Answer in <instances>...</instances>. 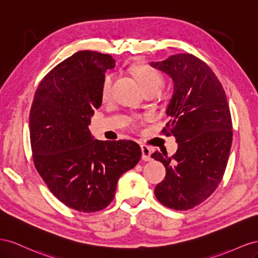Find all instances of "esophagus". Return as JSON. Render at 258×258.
<instances>
[{
	"label": "esophagus",
	"instance_id": "1",
	"mask_svg": "<svg viewBox=\"0 0 258 258\" xmlns=\"http://www.w3.org/2000/svg\"><path fill=\"white\" fill-rule=\"evenodd\" d=\"M141 149H142L143 160L144 161H150L151 160V149L149 148V147L146 146V145H142Z\"/></svg>",
	"mask_w": 258,
	"mask_h": 258
}]
</instances>
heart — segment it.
Here are the masks:
<instances>
[{
	"instance_id": "obj_1",
	"label": "heart",
	"mask_w": 258,
	"mask_h": 258,
	"mask_svg": "<svg viewBox=\"0 0 258 258\" xmlns=\"http://www.w3.org/2000/svg\"><path fill=\"white\" fill-rule=\"evenodd\" d=\"M131 71L135 78L138 80L139 84L142 85L144 91L157 90L159 91L163 85V77L161 73L156 69L151 67L150 64L147 63H137L131 68ZM114 82V75L113 73H107L101 81L100 85V96L104 100H107L111 96L112 86ZM131 125L133 127H136L139 125L138 117H133L131 120Z\"/></svg>"
}]
</instances>
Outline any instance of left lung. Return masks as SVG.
<instances>
[{
	"instance_id": "1",
	"label": "left lung",
	"mask_w": 258,
	"mask_h": 258,
	"mask_svg": "<svg viewBox=\"0 0 258 258\" xmlns=\"http://www.w3.org/2000/svg\"><path fill=\"white\" fill-rule=\"evenodd\" d=\"M151 66L170 75L174 94L162 134L174 136L178 149L170 158L156 151L165 178L154 188L158 201L176 211L201 204L222 181L232 143V121L222 83L192 54H176Z\"/></svg>"
}]
</instances>
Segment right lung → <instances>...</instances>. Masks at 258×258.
<instances>
[{"label": "right lung", "mask_w": 258, "mask_h": 258, "mask_svg": "<svg viewBox=\"0 0 258 258\" xmlns=\"http://www.w3.org/2000/svg\"><path fill=\"white\" fill-rule=\"evenodd\" d=\"M114 60L80 50L51 69L36 88L29 116L32 159L47 188L66 207L104 210L120 176L142 157L133 141L93 139L88 125L101 106L100 85Z\"/></svg>", "instance_id": "obj_1"}]
</instances>
